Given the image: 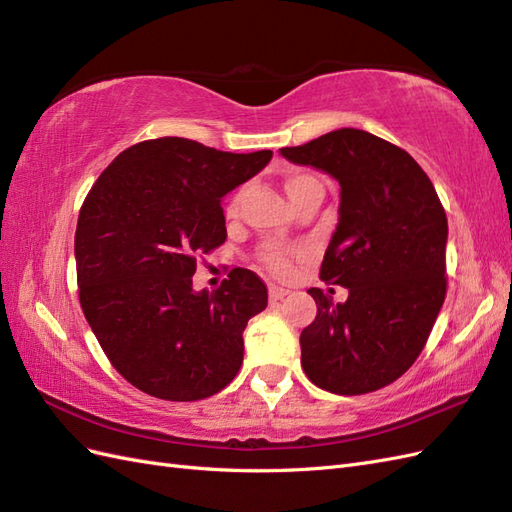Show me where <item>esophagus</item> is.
Listing matches in <instances>:
<instances>
[{
    "label": "esophagus",
    "mask_w": 512,
    "mask_h": 512,
    "mask_svg": "<svg viewBox=\"0 0 512 512\" xmlns=\"http://www.w3.org/2000/svg\"><path fill=\"white\" fill-rule=\"evenodd\" d=\"M286 294H290V290L280 288V286H269V299L271 301H282Z\"/></svg>",
    "instance_id": "1"
}]
</instances>
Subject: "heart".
<instances>
[{
	"instance_id": "obj_1",
	"label": "heart",
	"mask_w": 512,
	"mask_h": 512,
	"mask_svg": "<svg viewBox=\"0 0 512 512\" xmlns=\"http://www.w3.org/2000/svg\"><path fill=\"white\" fill-rule=\"evenodd\" d=\"M284 185H286V192H288V198H290V196H294V194L303 192L305 188H312V185H320V183H318V179H314L312 175L292 173V175L286 177V183H284ZM243 196H245V188H241V190H237L235 194H232V198L228 200V207H226L228 215H235V213L239 211V207H241V203H243ZM292 256H294V254H292L290 250H282V247H275V250H271V252L265 256V260H267V265H269L271 271H275V273H288V271H290Z\"/></svg>"
}]
</instances>
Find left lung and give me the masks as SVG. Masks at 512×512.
Listing matches in <instances>:
<instances>
[{
    "instance_id": "8db88e82",
    "label": "left lung",
    "mask_w": 512,
    "mask_h": 512,
    "mask_svg": "<svg viewBox=\"0 0 512 512\" xmlns=\"http://www.w3.org/2000/svg\"><path fill=\"white\" fill-rule=\"evenodd\" d=\"M282 156L339 183V218L320 280L318 314L301 333V365L320 389L363 395L395 382L421 354L446 294L448 224L425 170L408 151L342 128Z\"/></svg>"
}]
</instances>
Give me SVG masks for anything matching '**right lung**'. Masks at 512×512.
Returning <instances> with one entry per match:
<instances>
[{
  "label": "right lung",
  "mask_w": 512,
  "mask_h": 512,
  "mask_svg": "<svg viewBox=\"0 0 512 512\" xmlns=\"http://www.w3.org/2000/svg\"><path fill=\"white\" fill-rule=\"evenodd\" d=\"M271 158L164 136L121 151L89 190L74 235L81 307L108 361L143 393L196 401L237 376L267 286L232 269L218 290H194L192 275L226 241L222 198Z\"/></svg>",
  "instance_id": "right-lung-1"
}]
</instances>
